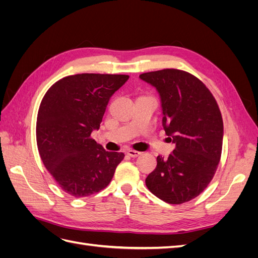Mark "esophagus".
Masks as SVG:
<instances>
[{
    "instance_id": "esophagus-1",
    "label": "esophagus",
    "mask_w": 258,
    "mask_h": 258,
    "mask_svg": "<svg viewBox=\"0 0 258 258\" xmlns=\"http://www.w3.org/2000/svg\"><path fill=\"white\" fill-rule=\"evenodd\" d=\"M127 154L130 156V157H138V156L141 155V153L138 152V151H135V150H129L127 152Z\"/></svg>"
}]
</instances>
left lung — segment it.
Wrapping results in <instances>:
<instances>
[{"instance_id":"left-lung-1","label":"left lung","mask_w":258,"mask_h":258,"mask_svg":"<svg viewBox=\"0 0 258 258\" xmlns=\"http://www.w3.org/2000/svg\"><path fill=\"white\" fill-rule=\"evenodd\" d=\"M140 79L158 91L162 126L175 143L168 158L158 156L146 186L168 204H184L199 196L215 174L223 146L221 111L206 85L188 72L165 69Z\"/></svg>"}]
</instances>
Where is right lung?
Here are the masks:
<instances>
[{
  "mask_svg": "<svg viewBox=\"0 0 258 258\" xmlns=\"http://www.w3.org/2000/svg\"><path fill=\"white\" fill-rule=\"evenodd\" d=\"M128 75L83 73L63 77L45 93L37 113L36 142L44 166L73 197L110 184L123 153L106 152L91 138L110 98Z\"/></svg>",
  "mask_w": 258,
  "mask_h": 258,
  "instance_id": "add662e5",
  "label": "right lung"
}]
</instances>
